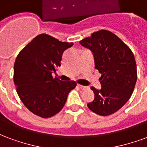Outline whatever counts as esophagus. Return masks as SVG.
Listing matches in <instances>:
<instances>
[{"instance_id": "1", "label": "esophagus", "mask_w": 147, "mask_h": 147, "mask_svg": "<svg viewBox=\"0 0 147 147\" xmlns=\"http://www.w3.org/2000/svg\"><path fill=\"white\" fill-rule=\"evenodd\" d=\"M78 86L80 87V89L83 90H86L87 89V86H83V85H80V84H78Z\"/></svg>"}]
</instances>
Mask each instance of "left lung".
<instances>
[{"label": "left lung", "instance_id": "1", "mask_svg": "<svg viewBox=\"0 0 147 147\" xmlns=\"http://www.w3.org/2000/svg\"><path fill=\"white\" fill-rule=\"evenodd\" d=\"M94 54L95 68L102 76L101 90L91 86L94 101L87 104L90 110L100 116L116 113L132 94L137 80L134 54L118 37L106 30L94 32L80 42Z\"/></svg>", "mask_w": 147, "mask_h": 147}]
</instances>
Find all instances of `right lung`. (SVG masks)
Returning a JSON list of instances; mask_svg holds the SVG:
<instances>
[{
    "label": "right lung",
    "mask_w": 147,
    "mask_h": 147,
    "mask_svg": "<svg viewBox=\"0 0 147 147\" xmlns=\"http://www.w3.org/2000/svg\"><path fill=\"white\" fill-rule=\"evenodd\" d=\"M72 42L42 34L18 54L14 64V83L20 98L29 110L42 118L58 113L68 94L76 86L75 81H61L52 73L61 65L64 50Z\"/></svg>",
    "instance_id": "add662e5"
}]
</instances>
